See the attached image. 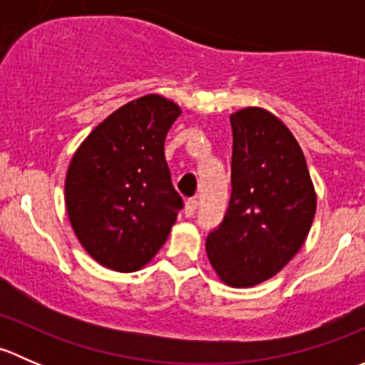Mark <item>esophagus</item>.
<instances>
[{"label":"esophagus","mask_w":365,"mask_h":365,"mask_svg":"<svg viewBox=\"0 0 365 365\" xmlns=\"http://www.w3.org/2000/svg\"><path fill=\"white\" fill-rule=\"evenodd\" d=\"M197 210V201L196 200H187L185 201V217H192Z\"/></svg>","instance_id":"34e87169"}]
</instances>
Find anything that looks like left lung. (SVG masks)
<instances>
[{"label":"left lung","mask_w":365,"mask_h":365,"mask_svg":"<svg viewBox=\"0 0 365 365\" xmlns=\"http://www.w3.org/2000/svg\"><path fill=\"white\" fill-rule=\"evenodd\" d=\"M231 197L206 238L210 264L231 288H251L281 272L300 251L316 213L304 152L289 128L261 108L230 116Z\"/></svg>","instance_id":"obj_1"}]
</instances>
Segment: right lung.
Here are the masks:
<instances>
[{
    "label": "right lung",
    "instance_id": "1",
    "mask_svg": "<svg viewBox=\"0 0 365 365\" xmlns=\"http://www.w3.org/2000/svg\"><path fill=\"white\" fill-rule=\"evenodd\" d=\"M180 114L173 101L145 95L109 114L73 153L65 178L68 219L102 267L141 270L168 240L183 201L164 141Z\"/></svg>",
    "mask_w": 365,
    "mask_h": 365
}]
</instances>
